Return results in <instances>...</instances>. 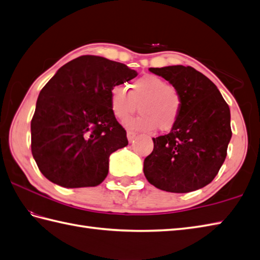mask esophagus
<instances>
[{"mask_svg":"<svg viewBox=\"0 0 260 260\" xmlns=\"http://www.w3.org/2000/svg\"><path fill=\"white\" fill-rule=\"evenodd\" d=\"M136 135H137V134L135 133V132H132V131L127 132V139H128L129 142L133 141V140L135 139V137H136Z\"/></svg>","mask_w":260,"mask_h":260,"instance_id":"esophagus-1","label":"esophagus"}]
</instances>
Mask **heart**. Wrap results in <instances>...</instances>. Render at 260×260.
Here are the masks:
<instances>
[{"label": "heart", "instance_id": "1", "mask_svg": "<svg viewBox=\"0 0 260 260\" xmlns=\"http://www.w3.org/2000/svg\"><path fill=\"white\" fill-rule=\"evenodd\" d=\"M139 105L141 115L127 123L131 128L141 131H169L176 124L182 109V96L175 87L161 77L146 75L128 85H120L109 91V108L119 121L128 119Z\"/></svg>", "mask_w": 260, "mask_h": 260}]
</instances>
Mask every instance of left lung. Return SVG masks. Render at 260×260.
I'll return each instance as SVG.
<instances>
[{
	"mask_svg": "<svg viewBox=\"0 0 260 260\" xmlns=\"http://www.w3.org/2000/svg\"><path fill=\"white\" fill-rule=\"evenodd\" d=\"M178 89L182 109L169 134L153 139L144 159L147 181L159 190L186 193L206 186L218 174L233 135L230 109L217 86L190 66L150 68Z\"/></svg>",
	"mask_w": 260,
	"mask_h": 260,
	"instance_id": "8db88e82",
	"label": "left lung"
}]
</instances>
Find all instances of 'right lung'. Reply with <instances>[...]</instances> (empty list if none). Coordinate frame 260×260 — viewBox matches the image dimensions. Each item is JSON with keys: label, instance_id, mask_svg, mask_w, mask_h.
I'll return each instance as SVG.
<instances>
[{"label": "right lung", "instance_id": "obj_1", "mask_svg": "<svg viewBox=\"0 0 260 260\" xmlns=\"http://www.w3.org/2000/svg\"><path fill=\"white\" fill-rule=\"evenodd\" d=\"M136 76L124 63L81 56L47 82L31 120V151L49 181L74 189L105 180L110 154L128 144L110 112L109 91Z\"/></svg>", "mask_w": 260, "mask_h": 260}]
</instances>
